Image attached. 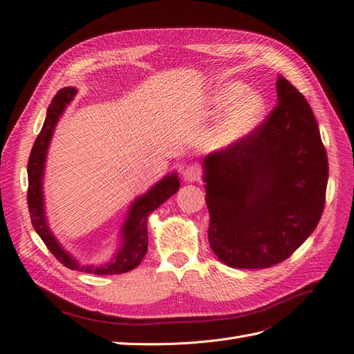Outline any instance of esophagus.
Returning <instances> with one entry per match:
<instances>
[{"mask_svg": "<svg viewBox=\"0 0 354 354\" xmlns=\"http://www.w3.org/2000/svg\"><path fill=\"white\" fill-rule=\"evenodd\" d=\"M183 178L187 183H194L201 178V169L196 165H187L183 169Z\"/></svg>", "mask_w": 354, "mask_h": 354, "instance_id": "esophagus-1", "label": "esophagus"}]
</instances>
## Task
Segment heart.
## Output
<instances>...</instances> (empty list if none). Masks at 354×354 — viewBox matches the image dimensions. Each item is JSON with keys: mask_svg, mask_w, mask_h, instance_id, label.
<instances>
[{"mask_svg": "<svg viewBox=\"0 0 354 354\" xmlns=\"http://www.w3.org/2000/svg\"><path fill=\"white\" fill-rule=\"evenodd\" d=\"M243 82H229L212 93L209 106L214 112L227 109L203 134V147L224 152L246 140L261 125L267 111L266 99L257 91H246Z\"/></svg>", "mask_w": 354, "mask_h": 354, "instance_id": "heart-1", "label": "heart"}]
</instances>
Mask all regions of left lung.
<instances>
[{
  "label": "left lung",
  "instance_id": "8db88e82",
  "mask_svg": "<svg viewBox=\"0 0 354 354\" xmlns=\"http://www.w3.org/2000/svg\"><path fill=\"white\" fill-rule=\"evenodd\" d=\"M276 93V108L246 140L202 160L209 246L236 269L286 260L325 207L328 158L312 108L281 75Z\"/></svg>",
  "mask_w": 354,
  "mask_h": 354
}]
</instances>
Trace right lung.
Here are the masks:
<instances>
[{
    "label": "right lung",
    "instance_id": "1",
    "mask_svg": "<svg viewBox=\"0 0 354 354\" xmlns=\"http://www.w3.org/2000/svg\"><path fill=\"white\" fill-rule=\"evenodd\" d=\"M77 91L78 90L73 87H65L57 91L55 99L51 100L48 106L44 125H42V130L30 151L28 162V205L32 226L39 234V238L44 241L51 254L68 269L94 274H120L136 269L145 259L147 252V218L168 198L177 194L180 180L176 171L169 173L164 178H160L146 194L137 196L133 201L120 230V245H118V250L115 251L111 261L97 266L84 264L77 257H73L59 242L48 226L42 181H44L47 152L53 133H55L60 116L65 112L66 106L73 100Z\"/></svg>",
    "mask_w": 354,
    "mask_h": 354
}]
</instances>
